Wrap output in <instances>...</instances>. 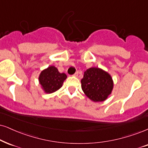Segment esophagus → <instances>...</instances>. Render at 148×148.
I'll use <instances>...</instances> for the list:
<instances>
[{"label":"esophagus","instance_id":"34e87169","mask_svg":"<svg viewBox=\"0 0 148 148\" xmlns=\"http://www.w3.org/2000/svg\"><path fill=\"white\" fill-rule=\"evenodd\" d=\"M78 74H79V72H78V71H77V72H76L75 73V74L73 75L75 76V77H77V76H78Z\"/></svg>","mask_w":148,"mask_h":148}]
</instances>
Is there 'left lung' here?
Segmentation results:
<instances>
[{
	"mask_svg": "<svg viewBox=\"0 0 148 148\" xmlns=\"http://www.w3.org/2000/svg\"><path fill=\"white\" fill-rule=\"evenodd\" d=\"M84 94L94 102L107 99L114 86L112 78L108 73L98 67H91L84 72L81 80Z\"/></svg>",
	"mask_w": 148,
	"mask_h": 148,
	"instance_id": "left-lung-1",
	"label": "left lung"
}]
</instances>
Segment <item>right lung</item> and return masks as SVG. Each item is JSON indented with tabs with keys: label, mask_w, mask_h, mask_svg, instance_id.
I'll return each instance as SVG.
<instances>
[{
	"label": "right lung",
	"mask_w": 148,
	"mask_h": 148,
	"mask_svg": "<svg viewBox=\"0 0 148 148\" xmlns=\"http://www.w3.org/2000/svg\"><path fill=\"white\" fill-rule=\"evenodd\" d=\"M66 78L67 76L65 73H61L56 66H50L42 71L38 80L44 92L50 94L59 90Z\"/></svg>",
	"instance_id": "1"
}]
</instances>
